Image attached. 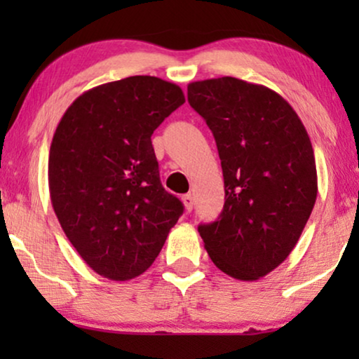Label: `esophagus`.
<instances>
[{
	"label": "esophagus",
	"mask_w": 359,
	"mask_h": 359,
	"mask_svg": "<svg viewBox=\"0 0 359 359\" xmlns=\"http://www.w3.org/2000/svg\"><path fill=\"white\" fill-rule=\"evenodd\" d=\"M183 204H184V209L188 210V212H191V210H193V208H194V199H193V196H191V194H184V196H183Z\"/></svg>",
	"instance_id": "1"
}]
</instances>
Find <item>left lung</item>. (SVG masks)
Returning a JSON list of instances; mask_svg holds the SVG:
<instances>
[{
  "instance_id": "1",
  "label": "left lung",
  "mask_w": 359,
  "mask_h": 359,
  "mask_svg": "<svg viewBox=\"0 0 359 359\" xmlns=\"http://www.w3.org/2000/svg\"><path fill=\"white\" fill-rule=\"evenodd\" d=\"M188 101L212 130L222 165L225 203L199 225L220 271L257 281L289 257L317 199L309 134L276 91L233 76L188 85Z\"/></svg>"
}]
</instances>
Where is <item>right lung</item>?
Listing matches in <instances>:
<instances>
[{
    "label": "right lung",
    "mask_w": 359,
    "mask_h": 359,
    "mask_svg": "<svg viewBox=\"0 0 359 359\" xmlns=\"http://www.w3.org/2000/svg\"><path fill=\"white\" fill-rule=\"evenodd\" d=\"M184 101L175 83L129 76L85 91L58 122L48 154L52 208L102 278L147 271L183 214L161 186L151 134Z\"/></svg>",
    "instance_id": "obj_1"
}]
</instances>
